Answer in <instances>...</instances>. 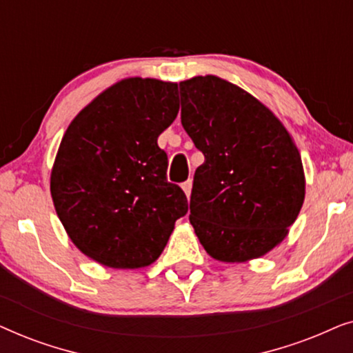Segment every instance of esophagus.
Wrapping results in <instances>:
<instances>
[{
    "instance_id": "1",
    "label": "esophagus",
    "mask_w": 353,
    "mask_h": 353,
    "mask_svg": "<svg viewBox=\"0 0 353 353\" xmlns=\"http://www.w3.org/2000/svg\"><path fill=\"white\" fill-rule=\"evenodd\" d=\"M181 188H183V191H185L186 197H190L191 196V190H192V180H188V181L183 183Z\"/></svg>"
}]
</instances>
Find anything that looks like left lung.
<instances>
[{
    "instance_id": "8db88e82",
    "label": "left lung",
    "mask_w": 353,
    "mask_h": 353,
    "mask_svg": "<svg viewBox=\"0 0 353 353\" xmlns=\"http://www.w3.org/2000/svg\"><path fill=\"white\" fill-rule=\"evenodd\" d=\"M180 94L183 128L205 157L190 201L196 236L220 262L262 257L302 209L297 146L272 110L220 77L181 81Z\"/></svg>"
}]
</instances>
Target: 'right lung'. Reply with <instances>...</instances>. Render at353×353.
<instances>
[{"label": "right lung", "instance_id": "add662e5", "mask_svg": "<svg viewBox=\"0 0 353 353\" xmlns=\"http://www.w3.org/2000/svg\"><path fill=\"white\" fill-rule=\"evenodd\" d=\"M176 83L125 79L72 120L51 172L57 216L86 257L110 268L156 262L188 201L167 181L157 138L176 119Z\"/></svg>", "mask_w": 353, "mask_h": 353}]
</instances>
